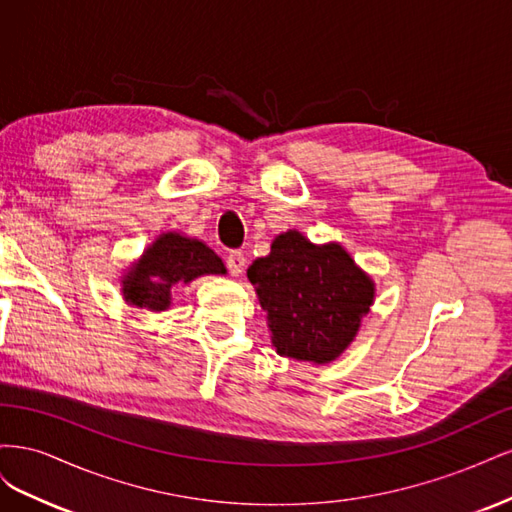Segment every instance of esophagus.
Wrapping results in <instances>:
<instances>
[{
    "label": "esophagus",
    "instance_id": "obj_1",
    "mask_svg": "<svg viewBox=\"0 0 512 512\" xmlns=\"http://www.w3.org/2000/svg\"><path fill=\"white\" fill-rule=\"evenodd\" d=\"M226 265H228L232 275L239 277L243 273V269H245V256H243V252H230L228 258H226Z\"/></svg>",
    "mask_w": 512,
    "mask_h": 512
}]
</instances>
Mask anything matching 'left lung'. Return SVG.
I'll list each match as a JSON object with an SVG mask.
<instances>
[{"mask_svg":"<svg viewBox=\"0 0 512 512\" xmlns=\"http://www.w3.org/2000/svg\"><path fill=\"white\" fill-rule=\"evenodd\" d=\"M280 356L329 365L354 342L376 299V282L337 241L312 243L290 228L247 269Z\"/></svg>","mask_w":512,"mask_h":512,"instance_id":"obj_1","label":"left lung"}]
</instances>
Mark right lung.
Listing matches in <instances>:
<instances>
[{
  "label": "right lung",
  "mask_w": 512,
  "mask_h": 512,
  "mask_svg": "<svg viewBox=\"0 0 512 512\" xmlns=\"http://www.w3.org/2000/svg\"><path fill=\"white\" fill-rule=\"evenodd\" d=\"M226 275L222 258L196 237L168 230L153 239L121 275V297L147 312H166L173 292L196 277Z\"/></svg>",
  "instance_id": "add662e5"
}]
</instances>
